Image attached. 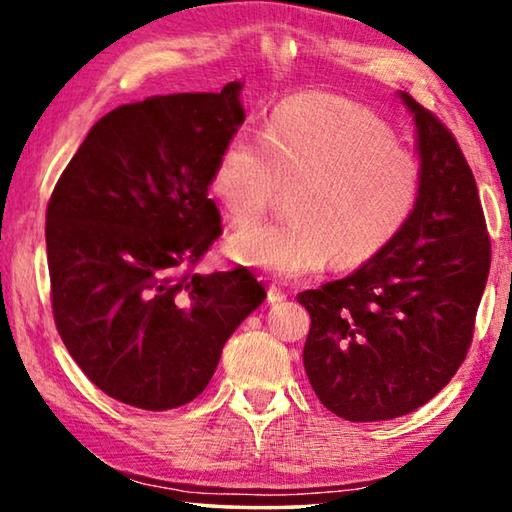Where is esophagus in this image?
Returning a JSON list of instances; mask_svg holds the SVG:
<instances>
[{
  "label": "esophagus",
  "mask_w": 512,
  "mask_h": 512,
  "mask_svg": "<svg viewBox=\"0 0 512 512\" xmlns=\"http://www.w3.org/2000/svg\"><path fill=\"white\" fill-rule=\"evenodd\" d=\"M284 298H287V293H284L280 287H275V284H268V287H266V300L271 302V305H273V302L284 300Z\"/></svg>",
  "instance_id": "1"
}]
</instances>
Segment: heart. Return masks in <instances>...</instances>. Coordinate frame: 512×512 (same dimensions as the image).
Instances as JSON below:
<instances>
[{"label":"heart","instance_id":"b5f03b06","mask_svg":"<svg viewBox=\"0 0 512 512\" xmlns=\"http://www.w3.org/2000/svg\"><path fill=\"white\" fill-rule=\"evenodd\" d=\"M424 162L368 108L329 94L287 99L262 135L237 133L212 171V192L246 225L291 189V221L248 225L230 237L237 262L277 277L368 264L402 235L422 201Z\"/></svg>","mask_w":512,"mask_h":512}]
</instances>
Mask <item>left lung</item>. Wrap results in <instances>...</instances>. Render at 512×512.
<instances>
[{
  "label": "left lung",
  "instance_id": "left-lung-1",
  "mask_svg": "<svg viewBox=\"0 0 512 512\" xmlns=\"http://www.w3.org/2000/svg\"><path fill=\"white\" fill-rule=\"evenodd\" d=\"M427 171L413 219L384 253L343 280L302 291L305 370L329 411L393 420L443 391L472 345L490 271V237L474 173L452 131L411 94Z\"/></svg>",
  "mask_w": 512,
  "mask_h": 512
}]
</instances>
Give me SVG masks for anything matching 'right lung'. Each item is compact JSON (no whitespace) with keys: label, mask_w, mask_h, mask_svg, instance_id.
I'll use <instances>...</instances> for the list:
<instances>
[{"label":"right lung","mask_w":512,"mask_h":512,"mask_svg":"<svg viewBox=\"0 0 512 512\" xmlns=\"http://www.w3.org/2000/svg\"><path fill=\"white\" fill-rule=\"evenodd\" d=\"M241 83L119 106L90 128L47 205L51 309L94 386L146 411L192 402L266 291L246 266L194 268L221 235L207 189L244 124Z\"/></svg>","instance_id":"right-lung-1"}]
</instances>
